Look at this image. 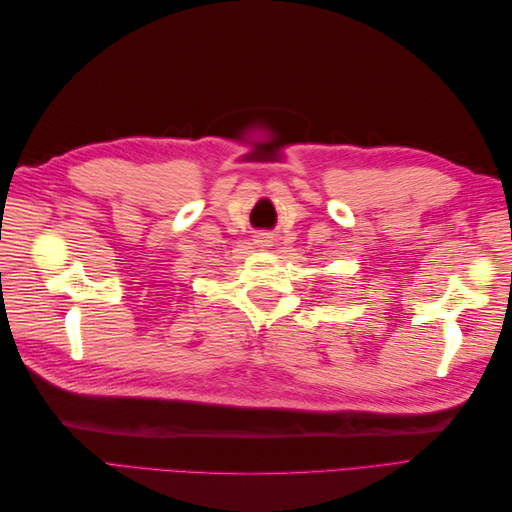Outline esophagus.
I'll list each match as a JSON object with an SVG mask.
<instances>
[{"label":"esophagus","mask_w":512,"mask_h":512,"mask_svg":"<svg viewBox=\"0 0 512 512\" xmlns=\"http://www.w3.org/2000/svg\"><path fill=\"white\" fill-rule=\"evenodd\" d=\"M271 243H273V237L269 235V232H258L254 239V245H258V247H271Z\"/></svg>","instance_id":"esophagus-1"}]
</instances>
